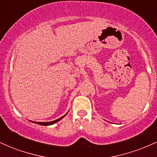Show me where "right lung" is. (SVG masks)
Instances as JSON below:
<instances>
[{"label":"right lung","mask_w":157,"mask_h":157,"mask_svg":"<svg viewBox=\"0 0 157 157\" xmlns=\"http://www.w3.org/2000/svg\"><path fill=\"white\" fill-rule=\"evenodd\" d=\"M64 117H65V115H64V116H63L62 117L57 119V120H54V121H52V122H35V123H36V124H39V125H53V124H55V122H58L59 120H60L61 119L63 118Z\"/></svg>","instance_id":"obj_1"}]
</instances>
